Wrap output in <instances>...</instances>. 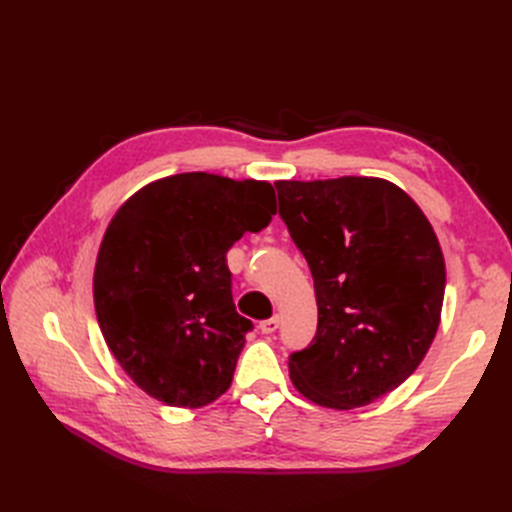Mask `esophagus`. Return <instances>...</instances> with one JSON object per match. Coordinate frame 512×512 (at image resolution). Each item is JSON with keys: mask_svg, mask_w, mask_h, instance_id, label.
Here are the masks:
<instances>
[{"mask_svg": "<svg viewBox=\"0 0 512 512\" xmlns=\"http://www.w3.org/2000/svg\"><path fill=\"white\" fill-rule=\"evenodd\" d=\"M277 327H280V316H273V318H269V320H262L260 322V331L262 333H275L277 331Z\"/></svg>", "mask_w": 512, "mask_h": 512, "instance_id": "1", "label": "esophagus"}]
</instances>
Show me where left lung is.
Segmentation results:
<instances>
[{
	"label": "left lung",
	"instance_id": "left-lung-1",
	"mask_svg": "<svg viewBox=\"0 0 512 512\" xmlns=\"http://www.w3.org/2000/svg\"><path fill=\"white\" fill-rule=\"evenodd\" d=\"M280 218L314 277V342L290 380L322 408L352 410L412 376L436 337L446 269L425 213L378 177L275 181Z\"/></svg>",
	"mask_w": 512,
	"mask_h": 512
}]
</instances>
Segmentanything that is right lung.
I'll return each instance as SVG.
<instances>
[{"instance_id":"right-lung-1","label":"right lung","mask_w":512,"mask_h":512,"mask_svg":"<svg viewBox=\"0 0 512 512\" xmlns=\"http://www.w3.org/2000/svg\"><path fill=\"white\" fill-rule=\"evenodd\" d=\"M271 215L267 181L181 173L147 183L108 222L96 316L108 350L149 397L203 408L228 391L252 320L232 303L226 252Z\"/></svg>"}]
</instances>
